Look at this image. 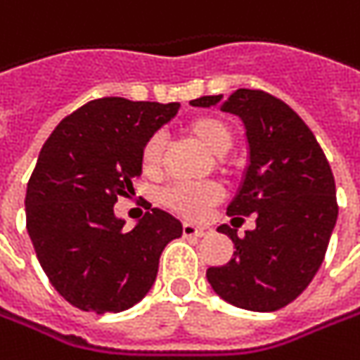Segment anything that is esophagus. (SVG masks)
Instances as JSON below:
<instances>
[{"mask_svg":"<svg viewBox=\"0 0 360 360\" xmlns=\"http://www.w3.org/2000/svg\"><path fill=\"white\" fill-rule=\"evenodd\" d=\"M182 233H184L186 237H202V235L207 233V226L194 225V223H184V225H182Z\"/></svg>","mask_w":360,"mask_h":360,"instance_id":"obj_1","label":"esophagus"}]
</instances>
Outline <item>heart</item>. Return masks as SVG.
Instances as JSON below:
<instances>
[{
    "instance_id": "heart-1",
    "label": "heart",
    "mask_w": 360,
    "mask_h": 360,
    "mask_svg": "<svg viewBox=\"0 0 360 360\" xmlns=\"http://www.w3.org/2000/svg\"><path fill=\"white\" fill-rule=\"evenodd\" d=\"M190 135L214 158H223L231 146H233V131L223 119L219 117H198L188 125ZM162 152H164V139L162 135H152L146 139L139 162L141 170L146 174H155L162 166ZM223 192L217 184H174L162 192L164 205L174 210L186 214V217H198L208 207H212L217 200H221Z\"/></svg>"
}]
</instances>
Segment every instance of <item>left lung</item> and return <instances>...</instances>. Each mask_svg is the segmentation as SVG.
<instances>
[{
    "mask_svg": "<svg viewBox=\"0 0 360 360\" xmlns=\"http://www.w3.org/2000/svg\"><path fill=\"white\" fill-rule=\"evenodd\" d=\"M194 107H221L243 121L249 160L226 212L257 214L255 229L237 235L233 259L208 267L207 279L225 302L253 312H274L294 302L314 279L330 241L338 207L328 160L310 127L292 107L265 91L239 89L210 95Z\"/></svg>",
    "mask_w": 360,
    "mask_h": 360,
    "instance_id": "obj_1",
    "label": "left lung"
}]
</instances>
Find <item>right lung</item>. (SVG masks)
I'll list each match as a JSON object with an SVG mask.
<instances>
[{"label":"right lung","instance_id":"1","mask_svg":"<svg viewBox=\"0 0 360 360\" xmlns=\"http://www.w3.org/2000/svg\"><path fill=\"white\" fill-rule=\"evenodd\" d=\"M178 103L105 97L63 119L27 182V235L60 296L84 312H123L152 290L164 247L182 223L152 208L125 229L117 198L141 176L139 153Z\"/></svg>","mask_w":360,"mask_h":360}]
</instances>
